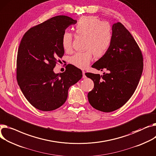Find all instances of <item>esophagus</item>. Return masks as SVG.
Wrapping results in <instances>:
<instances>
[{"instance_id":"esophagus-1","label":"esophagus","mask_w":156,"mask_h":156,"mask_svg":"<svg viewBox=\"0 0 156 156\" xmlns=\"http://www.w3.org/2000/svg\"><path fill=\"white\" fill-rule=\"evenodd\" d=\"M82 73H83V78H86V75H85V71H82Z\"/></svg>"}]
</instances>
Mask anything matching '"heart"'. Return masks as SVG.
<instances>
[{
	"mask_svg": "<svg viewBox=\"0 0 156 156\" xmlns=\"http://www.w3.org/2000/svg\"><path fill=\"white\" fill-rule=\"evenodd\" d=\"M75 33L86 38L84 52H78L70 58V63L80 69L87 68L93 58V55L100 58L108 51L113 41V29L110 24L101 21L99 18L90 16L80 18L75 25ZM62 46L66 51L72 49L73 34L65 32L62 36Z\"/></svg>",
	"mask_w": 156,
	"mask_h": 156,
	"instance_id": "1",
	"label": "heart"
}]
</instances>
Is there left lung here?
Returning a JSON list of instances; mask_svg holds the SVG:
<instances>
[{"mask_svg":"<svg viewBox=\"0 0 156 156\" xmlns=\"http://www.w3.org/2000/svg\"><path fill=\"white\" fill-rule=\"evenodd\" d=\"M113 41L107 53L91 67L108 73L102 76L91 73L85 75L94 82L88 93L90 105L103 112L116 110L131 98L143 71V56L136 41L120 23L113 24Z\"/></svg>","mask_w":156,"mask_h":156,"instance_id":"1","label":"left lung"}]
</instances>
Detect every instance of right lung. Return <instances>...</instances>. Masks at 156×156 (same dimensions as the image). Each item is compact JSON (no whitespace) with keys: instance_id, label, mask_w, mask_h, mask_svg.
I'll return each mask as SVG.
<instances>
[{"instance_id":"add662e5","label":"right lung","mask_w":156,"mask_h":156,"mask_svg":"<svg viewBox=\"0 0 156 156\" xmlns=\"http://www.w3.org/2000/svg\"><path fill=\"white\" fill-rule=\"evenodd\" d=\"M77 23L66 16H57L29 29L18 48L16 75L18 85L27 101L44 112L63 105L69 88L82 78L80 69L68 65L55 74L53 69L65 53L62 36Z\"/></svg>"}]
</instances>
